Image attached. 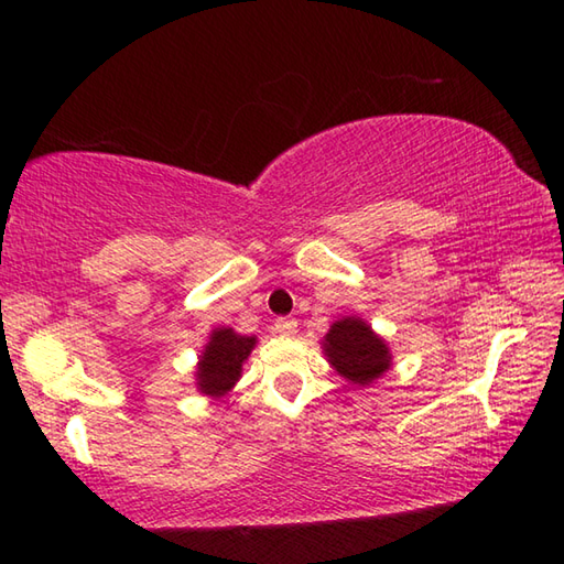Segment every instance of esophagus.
Listing matches in <instances>:
<instances>
[{"mask_svg": "<svg viewBox=\"0 0 564 564\" xmlns=\"http://www.w3.org/2000/svg\"><path fill=\"white\" fill-rule=\"evenodd\" d=\"M273 330L279 333V336H295V330H299V321H295V318H279V321H275Z\"/></svg>", "mask_w": 564, "mask_h": 564, "instance_id": "1", "label": "esophagus"}]
</instances>
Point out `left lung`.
<instances>
[{"instance_id": "8db88e82", "label": "left lung", "mask_w": 564, "mask_h": 564, "mask_svg": "<svg viewBox=\"0 0 564 564\" xmlns=\"http://www.w3.org/2000/svg\"><path fill=\"white\" fill-rule=\"evenodd\" d=\"M326 358L338 373L356 386H368L390 368L388 343L362 318L348 316L330 326L323 338Z\"/></svg>"}]
</instances>
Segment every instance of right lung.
<instances>
[{"mask_svg":"<svg viewBox=\"0 0 564 564\" xmlns=\"http://www.w3.org/2000/svg\"><path fill=\"white\" fill-rule=\"evenodd\" d=\"M253 346V336H238L234 328H216L198 358L196 388L208 398L226 395L241 378L243 362Z\"/></svg>","mask_w":564,"mask_h":564,"instance_id":"1","label":"right lung"}]
</instances>
